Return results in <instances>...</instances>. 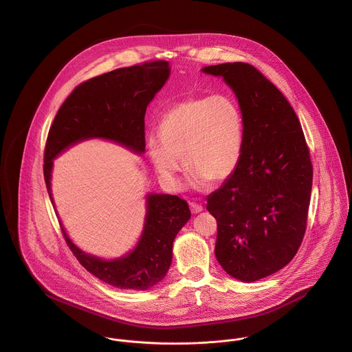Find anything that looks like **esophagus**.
Wrapping results in <instances>:
<instances>
[{"mask_svg":"<svg viewBox=\"0 0 352 352\" xmlns=\"http://www.w3.org/2000/svg\"><path fill=\"white\" fill-rule=\"evenodd\" d=\"M190 209L193 213H199V212H202L204 208H202V205H199L197 202H190Z\"/></svg>","mask_w":352,"mask_h":352,"instance_id":"esophagus-1","label":"esophagus"}]
</instances>
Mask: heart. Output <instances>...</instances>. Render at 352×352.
Returning <instances> with one entry per match:
<instances>
[{"label": "heart", "instance_id": "1", "mask_svg": "<svg viewBox=\"0 0 352 352\" xmlns=\"http://www.w3.org/2000/svg\"><path fill=\"white\" fill-rule=\"evenodd\" d=\"M244 147V118L228 96L195 97L171 107L147 143L155 173L167 188L182 186L184 164L195 189L221 184L237 170Z\"/></svg>", "mask_w": 352, "mask_h": 352}]
</instances>
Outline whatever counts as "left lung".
Masks as SVG:
<instances>
[{"label":"left lung","instance_id":"left-lung-1","mask_svg":"<svg viewBox=\"0 0 352 352\" xmlns=\"http://www.w3.org/2000/svg\"><path fill=\"white\" fill-rule=\"evenodd\" d=\"M232 89L244 118L243 155L234 175L208 195L217 220L214 254L224 272L254 282L283 269L307 228L313 168L294 109L248 63L201 70Z\"/></svg>","mask_w":352,"mask_h":352}]
</instances>
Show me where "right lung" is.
Masks as SVG:
<instances>
[{
	"label": "right lung",
	"mask_w": 352,
	"mask_h": 352,
	"mask_svg": "<svg viewBox=\"0 0 352 352\" xmlns=\"http://www.w3.org/2000/svg\"><path fill=\"white\" fill-rule=\"evenodd\" d=\"M166 60L116 69L80 83L67 97L54 118L44 153V181L55 208L51 178L54 160L62 153L90 139H104L143 155L146 151L144 116L148 104L170 77ZM192 213L177 195H146V217L136 245L126 254L104 259L82 251L62 232L79 263L118 289L148 290L168 272L173 243Z\"/></svg>",
	"instance_id": "obj_1"
}]
</instances>
